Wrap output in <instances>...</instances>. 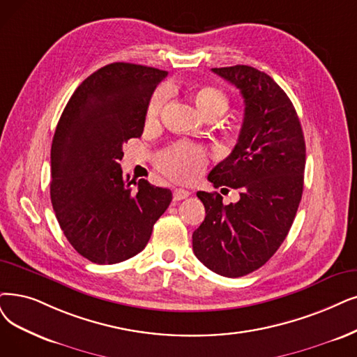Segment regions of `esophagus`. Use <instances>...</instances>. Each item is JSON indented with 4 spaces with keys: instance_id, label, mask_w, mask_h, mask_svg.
<instances>
[{
    "instance_id": "esophagus-1",
    "label": "esophagus",
    "mask_w": 357,
    "mask_h": 357,
    "mask_svg": "<svg viewBox=\"0 0 357 357\" xmlns=\"http://www.w3.org/2000/svg\"><path fill=\"white\" fill-rule=\"evenodd\" d=\"M189 196H190L189 190H186V189H176L174 195H173V199H174V202H178V201H183V199H186Z\"/></svg>"
}]
</instances>
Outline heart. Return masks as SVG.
I'll return each instance as SVG.
<instances>
[{"label": "heart", "instance_id": "heart-1", "mask_svg": "<svg viewBox=\"0 0 357 357\" xmlns=\"http://www.w3.org/2000/svg\"><path fill=\"white\" fill-rule=\"evenodd\" d=\"M167 99V91H156L148 105L146 119L149 121L160 116L161 108ZM197 108L205 116L212 112L222 114L228 107V99L225 93L217 88H202L195 96ZM208 162L205 149L189 140H180L162 151L158 156V168L168 177L178 181H190L196 178L205 169Z\"/></svg>", "mask_w": 357, "mask_h": 357}]
</instances>
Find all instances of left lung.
<instances>
[{"instance_id":"1","label":"left lung","mask_w":357,"mask_h":357,"mask_svg":"<svg viewBox=\"0 0 357 357\" xmlns=\"http://www.w3.org/2000/svg\"><path fill=\"white\" fill-rule=\"evenodd\" d=\"M212 71L240 91L245 117L233 152L208 180L240 199L224 205L220 193L197 192L206 215L192 243L206 268L237 278L266 264L287 237L303 193L306 146L290 98L273 77L250 66Z\"/></svg>"}]
</instances>
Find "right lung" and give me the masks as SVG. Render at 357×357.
<instances>
[{
	"label": "right lung",
	"mask_w": 357,
	"mask_h": 357,
	"mask_svg": "<svg viewBox=\"0 0 357 357\" xmlns=\"http://www.w3.org/2000/svg\"><path fill=\"white\" fill-rule=\"evenodd\" d=\"M164 70L112 63L84 79L68 99L51 146V202L70 245L99 265L145 249L173 195L123 178V145L144 133ZM129 181V178H127Z\"/></svg>",
	"instance_id": "right-lung-1"
}]
</instances>
